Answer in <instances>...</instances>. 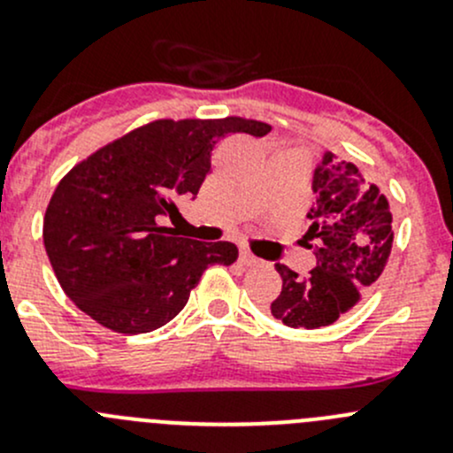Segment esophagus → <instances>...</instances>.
<instances>
[{
    "mask_svg": "<svg viewBox=\"0 0 453 453\" xmlns=\"http://www.w3.org/2000/svg\"><path fill=\"white\" fill-rule=\"evenodd\" d=\"M239 263L243 265V267H254V265H258L260 260L256 258L254 254H250L248 250H241V254H239Z\"/></svg>",
    "mask_w": 453,
    "mask_h": 453,
    "instance_id": "obj_1",
    "label": "esophagus"
}]
</instances>
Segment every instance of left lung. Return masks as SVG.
<instances>
[{
	"instance_id": "1",
	"label": "left lung",
	"mask_w": 453,
	"mask_h": 453,
	"mask_svg": "<svg viewBox=\"0 0 453 453\" xmlns=\"http://www.w3.org/2000/svg\"><path fill=\"white\" fill-rule=\"evenodd\" d=\"M315 203L307 217L318 265L298 278L276 265L282 289L272 315L291 328H319L349 313L388 263L392 250V212L386 195L366 181L359 168L326 150L313 173ZM308 245V244H307Z\"/></svg>"
}]
</instances>
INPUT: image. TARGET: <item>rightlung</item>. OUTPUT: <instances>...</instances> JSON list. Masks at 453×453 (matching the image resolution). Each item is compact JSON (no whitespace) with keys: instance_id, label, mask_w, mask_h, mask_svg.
Here are the masks:
<instances>
[{"instance_id":"right-lung-1","label":"right lung","mask_w":453,"mask_h":453,"mask_svg":"<svg viewBox=\"0 0 453 453\" xmlns=\"http://www.w3.org/2000/svg\"><path fill=\"white\" fill-rule=\"evenodd\" d=\"M248 118L155 120L76 164L54 190L43 245L67 298L103 326L138 335L171 322L208 265H232L234 243L177 236L159 226L177 199L195 197L227 134L263 138Z\"/></svg>"}]
</instances>
